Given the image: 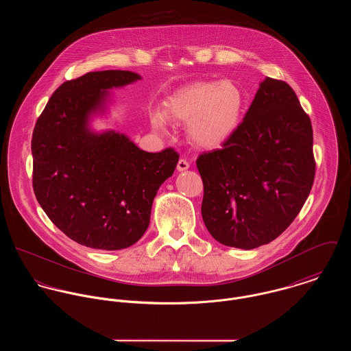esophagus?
I'll return each instance as SVG.
<instances>
[{
	"label": "esophagus",
	"mask_w": 351,
	"mask_h": 351,
	"mask_svg": "<svg viewBox=\"0 0 351 351\" xmlns=\"http://www.w3.org/2000/svg\"><path fill=\"white\" fill-rule=\"evenodd\" d=\"M188 169H189V162L186 159H180L177 163V170L182 173V171H186Z\"/></svg>",
	"instance_id": "34e87169"
}]
</instances>
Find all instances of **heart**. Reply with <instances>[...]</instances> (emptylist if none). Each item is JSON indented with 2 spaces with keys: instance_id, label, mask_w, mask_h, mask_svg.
<instances>
[{
  "instance_id": "heart-1",
  "label": "heart",
  "mask_w": 351,
  "mask_h": 351,
  "mask_svg": "<svg viewBox=\"0 0 351 351\" xmlns=\"http://www.w3.org/2000/svg\"><path fill=\"white\" fill-rule=\"evenodd\" d=\"M245 109L242 89L231 82H199L182 88L163 101V112L154 110L151 125L162 131L166 117L188 121L186 134L193 145L213 150L226 145L241 125Z\"/></svg>"
}]
</instances>
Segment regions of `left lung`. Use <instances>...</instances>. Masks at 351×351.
Returning <instances> with one entry per match:
<instances>
[{"instance_id":"obj_1","label":"left lung","mask_w":351,"mask_h":351,"mask_svg":"<svg viewBox=\"0 0 351 351\" xmlns=\"http://www.w3.org/2000/svg\"><path fill=\"white\" fill-rule=\"evenodd\" d=\"M312 125L293 89L266 77L234 136L204 152L201 215L219 243L251 250L281 235L315 177Z\"/></svg>"}]
</instances>
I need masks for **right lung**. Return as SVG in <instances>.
Masks as SVG:
<instances>
[{
    "mask_svg": "<svg viewBox=\"0 0 351 351\" xmlns=\"http://www.w3.org/2000/svg\"><path fill=\"white\" fill-rule=\"evenodd\" d=\"M142 80L104 70L60 85L32 135L34 191L51 221L74 242L96 250L135 245L150 224L159 186L173 176L178 154L141 150L125 134L96 131L108 117L112 89Z\"/></svg>",
    "mask_w": 351,
    "mask_h": 351,
    "instance_id": "add662e5",
    "label": "right lung"
}]
</instances>
